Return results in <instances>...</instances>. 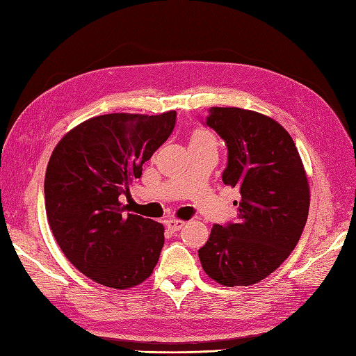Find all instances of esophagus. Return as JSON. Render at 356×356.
Listing matches in <instances>:
<instances>
[{
    "mask_svg": "<svg viewBox=\"0 0 356 356\" xmlns=\"http://www.w3.org/2000/svg\"><path fill=\"white\" fill-rule=\"evenodd\" d=\"M185 225L184 220H177V218H171V220L166 222V228H168L171 232H176L179 231L182 226Z\"/></svg>",
    "mask_w": 356,
    "mask_h": 356,
    "instance_id": "34e87169",
    "label": "esophagus"
}]
</instances>
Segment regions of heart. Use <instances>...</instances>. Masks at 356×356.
Here are the masks:
<instances>
[{
  "label": "heart",
  "instance_id": "heart-1",
  "mask_svg": "<svg viewBox=\"0 0 356 356\" xmlns=\"http://www.w3.org/2000/svg\"><path fill=\"white\" fill-rule=\"evenodd\" d=\"M191 142H209V143H216L217 145V139L213 133H209L207 130H197L193 134Z\"/></svg>",
  "mask_w": 356,
  "mask_h": 356
}]
</instances>
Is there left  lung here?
Listing matches in <instances>:
<instances>
[{
  "label": "left lung",
  "instance_id": "8db88e82",
  "mask_svg": "<svg viewBox=\"0 0 356 356\" xmlns=\"http://www.w3.org/2000/svg\"><path fill=\"white\" fill-rule=\"evenodd\" d=\"M207 125L228 147L223 184L240 190L237 223L214 225L199 249L218 284L251 286L270 275L297 246L311 190L298 149L277 120L252 110L213 107Z\"/></svg>",
  "mask_w": 356,
  "mask_h": 356
}]
</instances>
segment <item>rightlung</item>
<instances>
[{"mask_svg":"<svg viewBox=\"0 0 356 356\" xmlns=\"http://www.w3.org/2000/svg\"><path fill=\"white\" fill-rule=\"evenodd\" d=\"M174 124V110L110 113L72 128L53 149L44 180L50 229L69 261L93 282L128 289L153 274L163 225L124 214L119 195L142 176Z\"/></svg>","mask_w":356,"mask_h":356,"instance_id":"right-lung-1","label":"right lung"}]
</instances>
